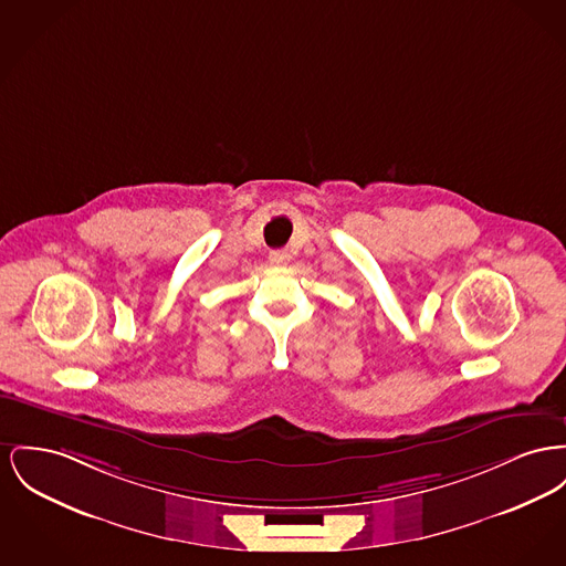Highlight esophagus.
Returning <instances> with one entry per match:
<instances>
[{
    "mask_svg": "<svg viewBox=\"0 0 566 566\" xmlns=\"http://www.w3.org/2000/svg\"><path fill=\"white\" fill-rule=\"evenodd\" d=\"M289 252H284V250H275V252H271L269 254V263L271 265H286L289 263Z\"/></svg>",
    "mask_w": 566,
    "mask_h": 566,
    "instance_id": "1",
    "label": "esophagus"
}]
</instances>
